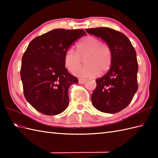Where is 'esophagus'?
<instances>
[{
	"label": "esophagus",
	"instance_id": "1",
	"mask_svg": "<svg viewBox=\"0 0 158 158\" xmlns=\"http://www.w3.org/2000/svg\"><path fill=\"white\" fill-rule=\"evenodd\" d=\"M85 82V79H79V83L80 84H83Z\"/></svg>",
	"mask_w": 158,
	"mask_h": 158
}]
</instances>
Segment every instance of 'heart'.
Instances as JSON below:
<instances>
[{"instance_id":"heart-1","label":"heart","mask_w":158,"mask_h":158,"mask_svg":"<svg viewBox=\"0 0 158 158\" xmlns=\"http://www.w3.org/2000/svg\"><path fill=\"white\" fill-rule=\"evenodd\" d=\"M77 52L73 49L67 50L64 56V65L70 72L81 65V58L86 57V65L76 70L74 75L79 77H91L100 73L107 71L112 63V52L110 47L93 36H87L77 45Z\"/></svg>"}]
</instances>
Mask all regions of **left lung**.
<instances>
[{
	"label": "left lung",
	"mask_w": 158,
	"mask_h": 158,
	"mask_svg": "<svg viewBox=\"0 0 158 158\" xmlns=\"http://www.w3.org/2000/svg\"><path fill=\"white\" fill-rule=\"evenodd\" d=\"M85 31L106 43L113 56L109 71L96 79V88L91 97L92 105L103 113H118L129 105L138 89L136 51L128 38L115 30L100 27Z\"/></svg>",
	"instance_id": "8db88e82"
}]
</instances>
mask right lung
Listing matches in <instances>:
<instances>
[{
    "instance_id": "add662e5",
    "label": "right lung",
    "mask_w": 158,
    "mask_h": 158,
    "mask_svg": "<svg viewBox=\"0 0 158 158\" xmlns=\"http://www.w3.org/2000/svg\"><path fill=\"white\" fill-rule=\"evenodd\" d=\"M85 35L83 30L54 29L30 43L22 57L20 76L26 99L40 113L55 115L68 107L69 89L78 79L68 72L64 56Z\"/></svg>"
}]
</instances>
